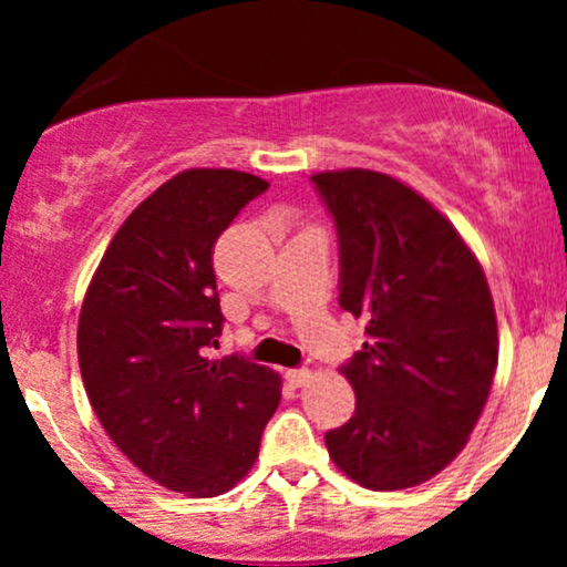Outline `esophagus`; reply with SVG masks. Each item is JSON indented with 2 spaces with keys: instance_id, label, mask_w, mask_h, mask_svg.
<instances>
[{
  "instance_id": "1",
  "label": "esophagus",
  "mask_w": 567,
  "mask_h": 567,
  "mask_svg": "<svg viewBox=\"0 0 567 567\" xmlns=\"http://www.w3.org/2000/svg\"><path fill=\"white\" fill-rule=\"evenodd\" d=\"M285 379H288L290 386L298 389V386H303V383L311 379V373H309V370L298 368V370H288V373H285Z\"/></svg>"
}]
</instances>
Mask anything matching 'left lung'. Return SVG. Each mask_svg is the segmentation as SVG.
<instances>
[{"instance_id":"1","label":"left lung","mask_w":567,"mask_h":567,"mask_svg":"<svg viewBox=\"0 0 567 567\" xmlns=\"http://www.w3.org/2000/svg\"><path fill=\"white\" fill-rule=\"evenodd\" d=\"M311 184L338 231V303L368 322L341 368L354 415L324 445L370 491L421 485L464 451L491 394L498 328L485 271L451 220L392 175L351 167Z\"/></svg>"}]
</instances>
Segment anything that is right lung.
Masks as SVG:
<instances>
[{"label":"right lung","mask_w":567,"mask_h":567,"mask_svg":"<svg viewBox=\"0 0 567 567\" xmlns=\"http://www.w3.org/2000/svg\"><path fill=\"white\" fill-rule=\"evenodd\" d=\"M269 184L194 167L130 213L84 296L76 354L97 421L154 483L194 498L231 491L252 470L279 405V375L231 354L213 247Z\"/></svg>","instance_id":"right-lung-1"}]
</instances>
